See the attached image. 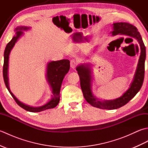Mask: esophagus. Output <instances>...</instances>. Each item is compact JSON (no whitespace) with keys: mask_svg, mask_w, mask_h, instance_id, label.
<instances>
[{"mask_svg":"<svg viewBox=\"0 0 148 148\" xmlns=\"http://www.w3.org/2000/svg\"><path fill=\"white\" fill-rule=\"evenodd\" d=\"M77 65V62L76 60H72L71 61V67L72 69H74L76 67V66Z\"/></svg>","mask_w":148,"mask_h":148,"instance_id":"1","label":"esophagus"}]
</instances>
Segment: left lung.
<instances>
[{
  "instance_id": "1",
  "label": "left lung",
  "mask_w": 148,
  "mask_h": 148,
  "mask_svg": "<svg viewBox=\"0 0 148 148\" xmlns=\"http://www.w3.org/2000/svg\"><path fill=\"white\" fill-rule=\"evenodd\" d=\"M112 26V31L110 33L112 36L118 34L129 36L136 39L139 45L140 54L136 73L129 88L117 99L108 100L97 98L94 95L92 90L93 78L91 65L90 64H81L76 67V71L79 76L81 88L84 99L95 108L109 110L116 109L125 106L139 92L144 81V64L146 60V47L140 34L136 27L125 22L114 23Z\"/></svg>"
}]
</instances>
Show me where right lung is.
Here are the masks:
<instances>
[{"mask_svg": "<svg viewBox=\"0 0 148 148\" xmlns=\"http://www.w3.org/2000/svg\"><path fill=\"white\" fill-rule=\"evenodd\" d=\"M30 29V27L25 26L17 27L14 29L15 35L12 37L5 47L4 53V66H3V77L6 87L10 93L11 96L18 104L21 108L26 111L32 112H37L45 111L46 109L54 108L58 104L60 101V92L63 79L70 69V61L69 60H61L58 61H51L47 64L46 79L49 85L51 90L52 95L48 102L45 104L39 107H32L20 101L9 88V77H8V69H9V55L12 48H14L15 44L18 39L24 34V31H27Z\"/></svg>", "mask_w": 148, "mask_h": 148, "instance_id": "obj_1", "label": "right lung"}]
</instances>
